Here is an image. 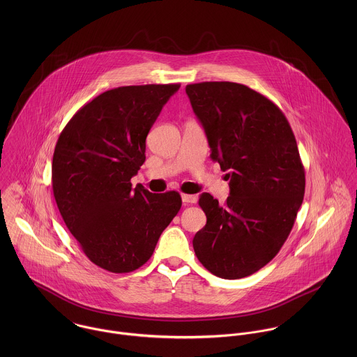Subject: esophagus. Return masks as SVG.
Wrapping results in <instances>:
<instances>
[{
	"instance_id": "34e87169",
	"label": "esophagus",
	"mask_w": 357,
	"mask_h": 357,
	"mask_svg": "<svg viewBox=\"0 0 357 357\" xmlns=\"http://www.w3.org/2000/svg\"><path fill=\"white\" fill-rule=\"evenodd\" d=\"M181 199H183L184 204H195V202L198 201L197 195H190V194H183V195H181Z\"/></svg>"
}]
</instances>
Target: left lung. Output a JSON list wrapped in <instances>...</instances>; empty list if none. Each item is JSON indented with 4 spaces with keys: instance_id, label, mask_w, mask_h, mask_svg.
Here are the masks:
<instances>
[{
    "instance_id": "left-lung-1",
    "label": "left lung",
    "mask_w": 357,
    "mask_h": 357,
    "mask_svg": "<svg viewBox=\"0 0 357 357\" xmlns=\"http://www.w3.org/2000/svg\"><path fill=\"white\" fill-rule=\"evenodd\" d=\"M185 92L231 188L224 204L201 195L207 221L194 250L213 275L246 278L279 253L303 204L305 169L296 136L282 109L246 85L201 82Z\"/></svg>"
}]
</instances>
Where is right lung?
<instances>
[{"label": "right lung", "instance_id": "right-lung-1", "mask_svg": "<svg viewBox=\"0 0 357 357\" xmlns=\"http://www.w3.org/2000/svg\"><path fill=\"white\" fill-rule=\"evenodd\" d=\"M180 84L107 91L61 130L52 160L59 211L79 248L114 273L139 269L181 207L177 191L153 194L130 178L146 160V139Z\"/></svg>", "mask_w": 357, "mask_h": 357}]
</instances>
